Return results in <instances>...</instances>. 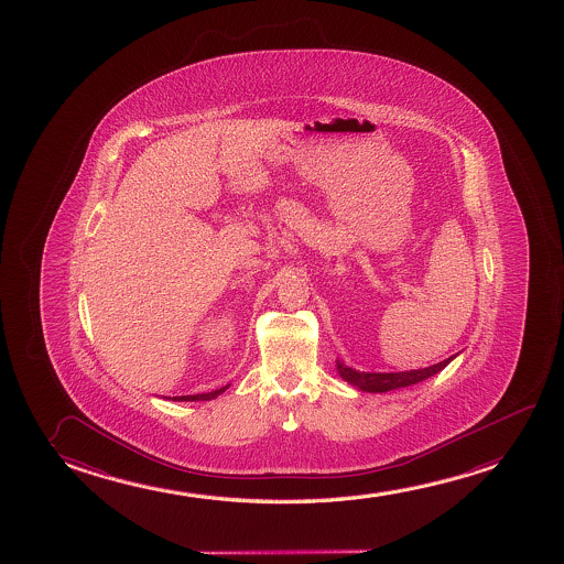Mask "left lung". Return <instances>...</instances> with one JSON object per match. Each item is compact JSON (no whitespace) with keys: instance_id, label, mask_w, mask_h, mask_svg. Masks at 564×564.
I'll return each instance as SVG.
<instances>
[{"instance_id":"8db88e82","label":"left lung","mask_w":564,"mask_h":564,"mask_svg":"<svg viewBox=\"0 0 564 564\" xmlns=\"http://www.w3.org/2000/svg\"><path fill=\"white\" fill-rule=\"evenodd\" d=\"M453 357H448L445 361L436 364V366L425 367V369H415V371H402V373H359L356 369H349L338 361V373L344 381L354 384L357 389L366 390V392H389V390L402 389L410 384L425 381L429 377L443 371Z\"/></svg>"}]
</instances>
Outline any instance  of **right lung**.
<instances>
[{
  "mask_svg": "<svg viewBox=\"0 0 564 564\" xmlns=\"http://www.w3.org/2000/svg\"><path fill=\"white\" fill-rule=\"evenodd\" d=\"M228 389V387H223V389L213 390V392H207V394H193V397H174L172 400H177V402H195V400H213V398L218 397V394H223L224 390Z\"/></svg>",
  "mask_w": 564,
  "mask_h": 564,
  "instance_id": "1",
  "label": "right lung"
}]
</instances>
